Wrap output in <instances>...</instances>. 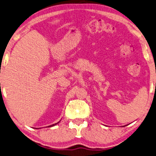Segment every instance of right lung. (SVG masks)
Returning <instances> with one entry per match:
<instances>
[{"label": "right lung", "mask_w": 156, "mask_h": 156, "mask_svg": "<svg viewBox=\"0 0 156 156\" xmlns=\"http://www.w3.org/2000/svg\"><path fill=\"white\" fill-rule=\"evenodd\" d=\"M59 122H60V121H58V122H57V123H55V124H53V125H51V126H48V127H52V126H55L56 124H57V123H58Z\"/></svg>", "instance_id": "right-lung-1"}]
</instances>
